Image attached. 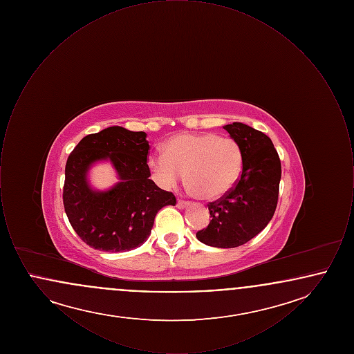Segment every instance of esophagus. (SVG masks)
<instances>
[{
    "mask_svg": "<svg viewBox=\"0 0 354 354\" xmlns=\"http://www.w3.org/2000/svg\"><path fill=\"white\" fill-rule=\"evenodd\" d=\"M191 203L187 202V201H182V199H178V203H176V205H178V208H185V207H188Z\"/></svg>",
    "mask_w": 354,
    "mask_h": 354,
    "instance_id": "1",
    "label": "esophagus"
}]
</instances>
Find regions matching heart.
I'll return each mask as SVG.
<instances>
[{"label":"heart","instance_id":"obj_1","mask_svg":"<svg viewBox=\"0 0 354 354\" xmlns=\"http://www.w3.org/2000/svg\"><path fill=\"white\" fill-rule=\"evenodd\" d=\"M152 179L162 188L179 185L185 172L187 182L198 198L215 201L235 185L241 167L243 153L231 136L215 133L180 134L169 138L163 153L147 160Z\"/></svg>","mask_w":354,"mask_h":354}]
</instances>
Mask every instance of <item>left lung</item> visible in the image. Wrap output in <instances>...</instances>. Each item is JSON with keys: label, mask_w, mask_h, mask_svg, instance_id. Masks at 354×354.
I'll return each instance as SVG.
<instances>
[{"label": "left lung", "mask_w": 354, "mask_h": 354, "mask_svg": "<svg viewBox=\"0 0 354 354\" xmlns=\"http://www.w3.org/2000/svg\"><path fill=\"white\" fill-rule=\"evenodd\" d=\"M223 127L241 149V174L224 196L208 203L209 224L196 237L211 247L235 248L260 234L272 219L279 201L281 163L264 133L240 122Z\"/></svg>", "instance_id": "obj_1"}]
</instances>
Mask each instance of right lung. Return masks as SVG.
I'll return each instance as SVG.
<instances>
[{"mask_svg": "<svg viewBox=\"0 0 354 354\" xmlns=\"http://www.w3.org/2000/svg\"><path fill=\"white\" fill-rule=\"evenodd\" d=\"M146 136L143 131L113 126L84 136L68 155L62 194L65 212L77 235L94 250H134L151 234L158 211L176 204L172 192L149 179ZM102 158L115 165L121 182L109 192L97 193L86 185L85 174Z\"/></svg>", "mask_w": 354, "mask_h": 354, "instance_id": "add662e5", "label": "right lung"}]
</instances>
